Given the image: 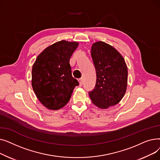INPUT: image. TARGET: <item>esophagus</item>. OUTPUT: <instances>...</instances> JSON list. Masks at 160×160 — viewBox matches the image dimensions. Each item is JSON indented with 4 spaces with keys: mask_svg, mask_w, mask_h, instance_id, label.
Instances as JSON below:
<instances>
[{
    "mask_svg": "<svg viewBox=\"0 0 160 160\" xmlns=\"http://www.w3.org/2000/svg\"><path fill=\"white\" fill-rule=\"evenodd\" d=\"M78 82H79V84H80V86H82L83 85V78H80V79L78 80Z\"/></svg>",
    "mask_w": 160,
    "mask_h": 160,
    "instance_id": "34e87169",
    "label": "esophagus"
}]
</instances>
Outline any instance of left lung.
Returning a JSON list of instances; mask_svg holds the SVG:
<instances>
[{"mask_svg": "<svg viewBox=\"0 0 160 160\" xmlns=\"http://www.w3.org/2000/svg\"><path fill=\"white\" fill-rule=\"evenodd\" d=\"M91 57L96 70V84L89 92L91 100L100 108L118 104L127 91L128 69L123 57L112 46L102 41L91 47Z\"/></svg>", "mask_w": 160, "mask_h": 160, "instance_id": "obj_1", "label": "left lung"}]
</instances>
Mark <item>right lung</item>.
Instances as JSON below:
<instances>
[{
	"label": "right lung",
	"mask_w": 160,
	"mask_h": 160,
	"mask_svg": "<svg viewBox=\"0 0 160 160\" xmlns=\"http://www.w3.org/2000/svg\"><path fill=\"white\" fill-rule=\"evenodd\" d=\"M77 42L60 41L48 47L36 58L32 67V86L44 106L57 110L65 106L74 88L79 85L72 77L70 58Z\"/></svg>",
	"instance_id": "add662e5"
}]
</instances>
